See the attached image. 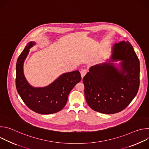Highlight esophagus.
<instances>
[{
    "label": "esophagus",
    "mask_w": 149,
    "mask_h": 149,
    "mask_svg": "<svg viewBox=\"0 0 149 149\" xmlns=\"http://www.w3.org/2000/svg\"><path fill=\"white\" fill-rule=\"evenodd\" d=\"M80 72H81V77H82V78L86 75V74L87 73V71L86 70H81V71H80Z\"/></svg>",
    "instance_id": "1"
}]
</instances>
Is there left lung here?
<instances>
[{
    "mask_svg": "<svg viewBox=\"0 0 149 149\" xmlns=\"http://www.w3.org/2000/svg\"><path fill=\"white\" fill-rule=\"evenodd\" d=\"M112 59L122 60L121 70L109 62L91 67L83 78L87 104L94 111L114 114L125 109L136 97L140 85V62L129 41L114 45Z\"/></svg>",
    "mask_w": 149,
    "mask_h": 149,
    "instance_id": "left-lung-1",
    "label": "left lung"
}]
</instances>
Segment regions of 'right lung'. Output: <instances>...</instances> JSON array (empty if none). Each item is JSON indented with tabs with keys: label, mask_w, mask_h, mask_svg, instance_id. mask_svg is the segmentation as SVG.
Returning a JSON list of instances; mask_svg holds the SVG:
<instances>
[{
	"label": "right lung",
	"mask_w": 149,
	"mask_h": 149,
	"mask_svg": "<svg viewBox=\"0 0 149 149\" xmlns=\"http://www.w3.org/2000/svg\"><path fill=\"white\" fill-rule=\"evenodd\" d=\"M34 44V42H29L18 57L16 67V89L24 103L31 110L40 114L55 113L65 107L70 91L80 82L81 76L78 71H74L62 74L47 87H31L24 76L23 65L30 48Z\"/></svg>",
	"instance_id": "add662e5"
}]
</instances>
